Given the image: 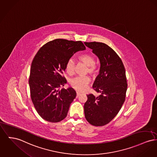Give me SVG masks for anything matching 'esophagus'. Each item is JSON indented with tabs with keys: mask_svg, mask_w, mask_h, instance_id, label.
<instances>
[{
	"mask_svg": "<svg viewBox=\"0 0 157 157\" xmlns=\"http://www.w3.org/2000/svg\"><path fill=\"white\" fill-rule=\"evenodd\" d=\"M81 95V93L79 92H76V97H78L79 95Z\"/></svg>",
	"mask_w": 157,
	"mask_h": 157,
	"instance_id": "34e87169",
	"label": "esophagus"
}]
</instances>
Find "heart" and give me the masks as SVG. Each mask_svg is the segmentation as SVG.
I'll return each mask as SVG.
<instances>
[{
  "label": "heart",
  "instance_id": "1",
  "mask_svg": "<svg viewBox=\"0 0 157 157\" xmlns=\"http://www.w3.org/2000/svg\"><path fill=\"white\" fill-rule=\"evenodd\" d=\"M79 60L83 63L86 65L88 68L87 71L91 75H94L96 73V69L95 67V61L92 56L88 54L81 55L79 57ZM75 69V63L73 59H69L66 64V70L70 75L74 73ZM90 82V78L88 76H77L70 80L71 86L79 91H83Z\"/></svg>",
  "mask_w": 157,
  "mask_h": 157
}]
</instances>
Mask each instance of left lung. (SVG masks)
<instances>
[{"label":"left lung","instance_id":"8db88e82","mask_svg":"<svg viewBox=\"0 0 157 157\" xmlns=\"http://www.w3.org/2000/svg\"><path fill=\"white\" fill-rule=\"evenodd\" d=\"M84 44L92 50L100 63L99 74L92 86L100 95H87L85 117L93 126H102L116 117L125 101L128 88L126 71L119 56L107 44L99 42Z\"/></svg>","mask_w":157,"mask_h":157}]
</instances>
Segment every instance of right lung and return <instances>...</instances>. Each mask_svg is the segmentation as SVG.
I'll list each match as a JSON object with an SVG mask.
<instances>
[{
  "label": "right lung",
  "instance_id": "add662e5",
  "mask_svg": "<svg viewBox=\"0 0 157 157\" xmlns=\"http://www.w3.org/2000/svg\"><path fill=\"white\" fill-rule=\"evenodd\" d=\"M85 50L81 41L56 39L41 47L30 69L31 98L38 114L45 120H63L76 93L72 88L60 89L67 81L62 74L67 60L75 53Z\"/></svg>",
  "mask_w": 157,
  "mask_h": 157
}]
</instances>
